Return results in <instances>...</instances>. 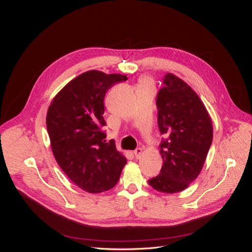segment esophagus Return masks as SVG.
<instances>
[{
    "mask_svg": "<svg viewBox=\"0 0 252 252\" xmlns=\"http://www.w3.org/2000/svg\"><path fill=\"white\" fill-rule=\"evenodd\" d=\"M133 155L136 158H140L143 155V149L142 148H136L134 151H133Z\"/></svg>",
    "mask_w": 252,
    "mask_h": 252,
    "instance_id": "1",
    "label": "esophagus"
}]
</instances>
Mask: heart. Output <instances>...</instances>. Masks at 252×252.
Returning <instances> with one entry per match:
<instances>
[{
  "label": "heart",
  "mask_w": 252,
  "mask_h": 252,
  "mask_svg": "<svg viewBox=\"0 0 252 252\" xmlns=\"http://www.w3.org/2000/svg\"><path fill=\"white\" fill-rule=\"evenodd\" d=\"M147 86H149V82L146 80H143L141 82V87H147Z\"/></svg>",
  "instance_id": "heart-1"
}]
</instances>
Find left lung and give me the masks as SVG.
Wrapping results in <instances>:
<instances>
[{"label":"left lung","mask_w":252,"mask_h":252,"mask_svg":"<svg viewBox=\"0 0 252 252\" xmlns=\"http://www.w3.org/2000/svg\"><path fill=\"white\" fill-rule=\"evenodd\" d=\"M157 95L158 125L166 139L159 144L163 166L149 185L165 193L180 192L200 174L212 142L209 113L192 88L167 73Z\"/></svg>","instance_id":"obj_1"}]
</instances>
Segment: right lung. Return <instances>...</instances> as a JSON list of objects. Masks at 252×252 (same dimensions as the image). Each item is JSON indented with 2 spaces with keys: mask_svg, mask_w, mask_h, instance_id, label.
Returning a JSON list of instances; mask_svg holds the SVG:
<instances>
[{
  "mask_svg": "<svg viewBox=\"0 0 252 252\" xmlns=\"http://www.w3.org/2000/svg\"><path fill=\"white\" fill-rule=\"evenodd\" d=\"M128 78L89 70L70 81L53 98L46 117L51 149L59 166L75 185L90 193L118 183L126 158L106 143L104 97Z\"/></svg>",
  "mask_w": 252,
  "mask_h": 252,
  "instance_id": "1",
  "label": "right lung"
}]
</instances>
